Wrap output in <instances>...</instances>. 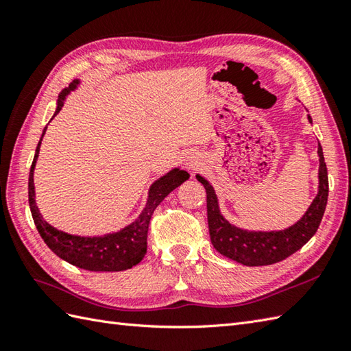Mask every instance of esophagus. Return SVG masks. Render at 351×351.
<instances>
[{
	"label": "esophagus",
	"instance_id": "1",
	"mask_svg": "<svg viewBox=\"0 0 351 351\" xmlns=\"http://www.w3.org/2000/svg\"><path fill=\"white\" fill-rule=\"evenodd\" d=\"M185 162H187L189 167L195 169V167H197L199 164H200V160H199V156H196L195 154H191V155L187 156V158H185Z\"/></svg>",
	"mask_w": 351,
	"mask_h": 351
}]
</instances>
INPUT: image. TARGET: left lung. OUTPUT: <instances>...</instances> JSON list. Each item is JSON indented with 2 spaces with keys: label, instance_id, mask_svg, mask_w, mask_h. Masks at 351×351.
Wrapping results in <instances>:
<instances>
[{
  "label": "left lung",
  "instance_id": "8db88e82",
  "mask_svg": "<svg viewBox=\"0 0 351 351\" xmlns=\"http://www.w3.org/2000/svg\"><path fill=\"white\" fill-rule=\"evenodd\" d=\"M312 123V117L308 114ZM318 193L309 208L293 226L280 230H249L229 223L220 211L219 197L210 181L196 175V180L206 190L208 228L214 249L223 256L237 261L243 265L259 267L283 261L306 244L322 223L329 196V180L324 162L323 147L318 143Z\"/></svg>",
  "mask_w": 351,
  "mask_h": 351
}]
</instances>
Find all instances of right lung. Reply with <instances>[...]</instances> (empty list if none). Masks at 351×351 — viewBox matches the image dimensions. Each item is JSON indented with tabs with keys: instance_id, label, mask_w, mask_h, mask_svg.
<instances>
[{
	"instance_id": "1",
	"label": "right lung",
	"mask_w": 351,
	"mask_h": 351,
	"mask_svg": "<svg viewBox=\"0 0 351 351\" xmlns=\"http://www.w3.org/2000/svg\"><path fill=\"white\" fill-rule=\"evenodd\" d=\"M81 84L80 80H73L68 88L60 93L57 99V107L51 121L54 119L64 106V101L71 92H75ZM48 126H45L42 137L37 143L34 160L29 169L28 176V204L34 225L39 230L43 241L48 247L56 253L58 258L64 259L66 263L75 265L78 268H84L88 271H123L128 268L137 265L145 258L147 250V229L151 221L155 208L158 206L164 197L169 193L173 191L176 187L187 181L190 175L181 167H175L169 170L166 175H162L158 180L154 181L147 191V199L143 211L138 214V217L131 221L130 225L104 235H73L64 230L51 226L43 219L39 208L36 204V191H34V169L39 156L42 138L47 132Z\"/></svg>"
}]
</instances>
